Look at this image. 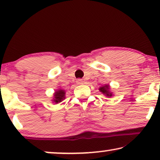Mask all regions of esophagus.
Listing matches in <instances>:
<instances>
[{
  "mask_svg": "<svg viewBox=\"0 0 160 160\" xmlns=\"http://www.w3.org/2000/svg\"><path fill=\"white\" fill-rule=\"evenodd\" d=\"M76 82H77L78 84H81L83 83V81L82 79H78L77 81H76Z\"/></svg>",
  "mask_w": 160,
  "mask_h": 160,
  "instance_id": "1",
  "label": "esophagus"
}]
</instances>
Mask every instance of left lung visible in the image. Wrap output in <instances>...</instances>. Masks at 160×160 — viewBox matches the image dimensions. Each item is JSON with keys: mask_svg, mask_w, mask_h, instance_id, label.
<instances>
[{"mask_svg": "<svg viewBox=\"0 0 160 160\" xmlns=\"http://www.w3.org/2000/svg\"><path fill=\"white\" fill-rule=\"evenodd\" d=\"M100 91L105 94V95H106L107 97H111L112 96V94H111L110 92H109V86L108 85H105V86H102L99 89Z\"/></svg>", "mask_w": 160, "mask_h": 160, "instance_id": "left-lung-1", "label": "left lung"}]
</instances>
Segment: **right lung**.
<instances>
[{
	"instance_id": "1",
	"label": "right lung",
	"mask_w": 160,
	"mask_h": 160,
	"mask_svg": "<svg viewBox=\"0 0 160 160\" xmlns=\"http://www.w3.org/2000/svg\"><path fill=\"white\" fill-rule=\"evenodd\" d=\"M65 91L62 89H59L58 91H57L55 94H54V99L53 101L56 103H58L59 102H61L62 100L65 99Z\"/></svg>"
}]
</instances>
